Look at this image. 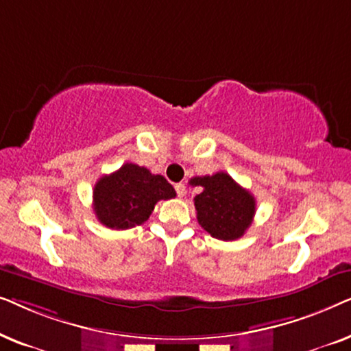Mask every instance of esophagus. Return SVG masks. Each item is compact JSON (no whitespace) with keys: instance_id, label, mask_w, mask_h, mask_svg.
<instances>
[{"instance_id":"obj_1","label":"esophagus","mask_w":351,"mask_h":351,"mask_svg":"<svg viewBox=\"0 0 351 351\" xmlns=\"http://www.w3.org/2000/svg\"><path fill=\"white\" fill-rule=\"evenodd\" d=\"M176 191H177V196H179V198H184V196L186 195L185 184H177L176 185Z\"/></svg>"}]
</instances>
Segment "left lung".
Instances as JSON below:
<instances>
[{
    "label": "left lung",
    "mask_w": 351,
    "mask_h": 351,
    "mask_svg": "<svg viewBox=\"0 0 351 351\" xmlns=\"http://www.w3.org/2000/svg\"><path fill=\"white\" fill-rule=\"evenodd\" d=\"M190 185L203 186V191L195 196L196 219L210 237L233 241L251 227L256 199L227 172L193 177Z\"/></svg>",
    "instance_id": "1"
}]
</instances>
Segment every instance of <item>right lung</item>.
Here are the masks:
<instances>
[{
  "mask_svg": "<svg viewBox=\"0 0 351 351\" xmlns=\"http://www.w3.org/2000/svg\"><path fill=\"white\" fill-rule=\"evenodd\" d=\"M174 196V186L165 177L126 162L97 180L93 206L100 223L112 230H126L148 220L158 201Z\"/></svg>",
  "mask_w": 351,
  "mask_h": 351,
  "instance_id": "right-lung-1",
  "label": "right lung"
}]
</instances>
